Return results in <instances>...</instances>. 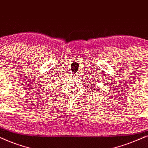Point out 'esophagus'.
<instances>
[{
    "instance_id": "1",
    "label": "esophagus",
    "mask_w": 148,
    "mask_h": 148,
    "mask_svg": "<svg viewBox=\"0 0 148 148\" xmlns=\"http://www.w3.org/2000/svg\"><path fill=\"white\" fill-rule=\"evenodd\" d=\"M75 74V76H76V77H78V74H77V73H75V74Z\"/></svg>"
}]
</instances>
